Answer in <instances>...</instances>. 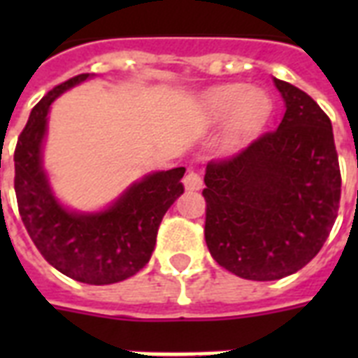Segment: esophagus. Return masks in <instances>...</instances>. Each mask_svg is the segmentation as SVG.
<instances>
[{"label": "esophagus", "mask_w": 358, "mask_h": 358, "mask_svg": "<svg viewBox=\"0 0 358 358\" xmlns=\"http://www.w3.org/2000/svg\"><path fill=\"white\" fill-rule=\"evenodd\" d=\"M184 185L187 191H199V189H202L204 182H202V176L196 173V171H189V173L185 174Z\"/></svg>", "instance_id": "34e87169"}]
</instances>
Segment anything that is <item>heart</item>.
Returning a JSON list of instances; mask_svg holds the SVG:
<instances>
[{
    "mask_svg": "<svg viewBox=\"0 0 358 358\" xmlns=\"http://www.w3.org/2000/svg\"><path fill=\"white\" fill-rule=\"evenodd\" d=\"M204 106L213 119L230 115V129L236 135L258 126L269 113V98L266 92L255 87L245 89L239 83L212 89L204 98Z\"/></svg>",
    "mask_w": 358,
    "mask_h": 358,
    "instance_id": "heart-1",
    "label": "heart"
}]
</instances>
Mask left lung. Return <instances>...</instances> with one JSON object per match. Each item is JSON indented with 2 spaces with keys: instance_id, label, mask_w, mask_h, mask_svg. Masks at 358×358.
I'll use <instances>...</instances> for the list:
<instances>
[{
  "instance_id": "obj_1",
  "label": "left lung",
  "mask_w": 358,
  "mask_h": 358,
  "mask_svg": "<svg viewBox=\"0 0 358 358\" xmlns=\"http://www.w3.org/2000/svg\"><path fill=\"white\" fill-rule=\"evenodd\" d=\"M277 129L212 159L202 196L213 260L241 278L277 280L305 267L331 234L342 176L327 113L288 81Z\"/></svg>"
}]
</instances>
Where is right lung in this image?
<instances>
[{
	"mask_svg": "<svg viewBox=\"0 0 358 358\" xmlns=\"http://www.w3.org/2000/svg\"><path fill=\"white\" fill-rule=\"evenodd\" d=\"M87 78L74 76L53 87L33 108L14 148V191L27 234L48 264L80 282L113 284L148 264L163 215L184 193L185 169L148 174L102 213L78 215L59 206L41 167L48 109Z\"/></svg>",
	"mask_w": 358,
	"mask_h": 358,
	"instance_id": "1",
	"label": "right lung"
}]
</instances>
